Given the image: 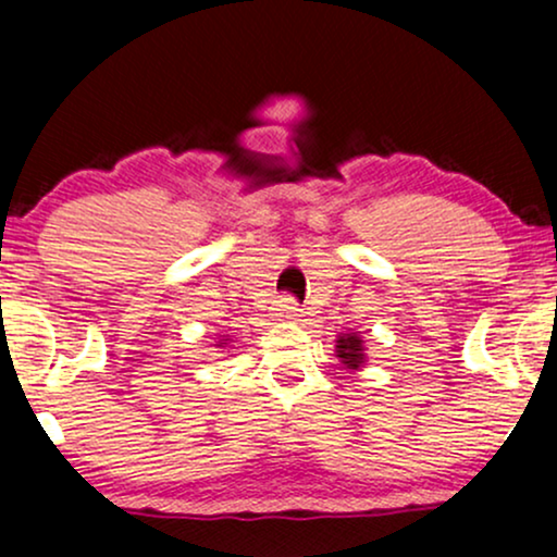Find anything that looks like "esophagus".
<instances>
[{
  "label": "esophagus",
  "mask_w": 557,
  "mask_h": 557,
  "mask_svg": "<svg viewBox=\"0 0 557 557\" xmlns=\"http://www.w3.org/2000/svg\"><path fill=\"white\" fill-rule=\"evenodd\" d=\"M276 317L296 319V317H299V304H296L292 296H281L278 304H276Z\"/></svg>",
  "instance_id": "34e87169"
}]
</instances>
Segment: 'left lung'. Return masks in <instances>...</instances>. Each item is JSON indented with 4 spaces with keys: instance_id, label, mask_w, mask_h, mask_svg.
Instances as JSON below:
<instances>
[{
    "instance_id": "8db88e82",
    "label": "left lung",
    "mask_w": 557,
    "mask_h": 557,
    "mask_svg": "<svg viewBox=\"0 0 557 557\" xmlns=\"http://www.w3.org/2000/svg\"><path fill=\"white\" fill-rule=\"evenodd\" d=\"M337 357H342V362L347 368H360V362L364 360L362 355V339L357 334H347V337L337 339Z\"/></svg>"
}]
</instances>
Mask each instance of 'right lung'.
<instances>
[{
	"label": "right lung",
	"instance_id": "obj_1",
	"mask_svg": "<svg viewBox=\"0 0 557 557\" xmlns=\"http://www.w3.org/2000/svg\"><path fill=\"white\" fill-rule=\"evenodd\" d=\"M220 345H225V342H220Z\"/></svg>",
	"mask_w": 557,
	"mask_h": 557
}]
</instances>
